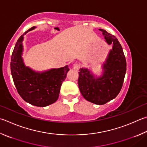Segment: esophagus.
<instances>
[{"mask_svg": "<svg viewBox=\"0 0 147 147\" xmlns=\"http://www.w3.org/2000/svg\"><path fill=\"white\" fill-rule=\"evenodd\" d=\"M80 67V64L78 63H74V65H73V68L74 69H75V70H78V69H79V68Z\"/></svg>", "mask_w": 147, "mask_h": 147, "instance_id": "1", "label": "esophagus"}]
</instances>
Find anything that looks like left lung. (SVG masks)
<instances>
[{
  "label": "left lung",
  "instance_id": "1",
  "mask_svg": "<svg viewBox=\"0 0 147 147\" xmlns=\"http://www.w3.org/2000/svg\"><path fill=\"white\" fill-rule=\"evenodd\" d=\"M106 42L113 44L106 63L104 73L100 78H94L85 69L79 70L78 87L85 100L96 105H103L115 98L121 90L126 73V59L118 40L105 30L100 29Z\"/></svg>",
  "mask_w": 147,
  "mask_h": 147
}]
</instances>
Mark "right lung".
<instances>
[{"instance_id":"right-lung-1","label":"right lung","mask_w":147,"mask_h":147,"mask_svg":"<svg viewBox=\"0 0 147 147\" xmlns=\"http://www.w3.org/2000/svg\"><path fill=\"white\" fill-rule=\"evenodd\" d=\"M34 28L28 29L18 39L11 58V73L17 92L24 100L37 107H46L58 100L69 69L66 65L38 73L24 65L21 57L23 36Z\"/></svg>"}]
</instances>
